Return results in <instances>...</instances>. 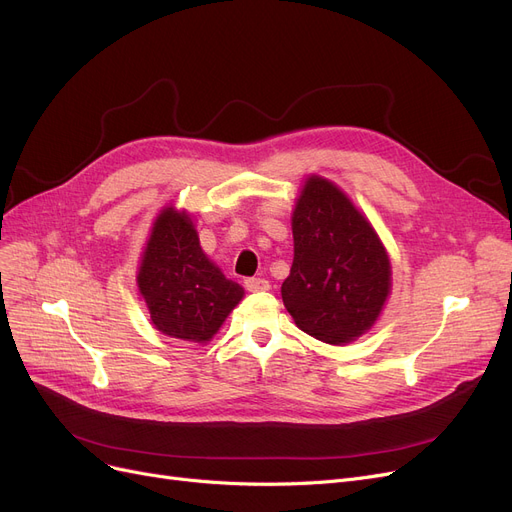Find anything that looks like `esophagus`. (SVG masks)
Listing matches in <instances>:
<instances>
[{
  "label": "esophagus",
  "mask_w": 512,
  "mask_h": 512,
  "mask_svg": "<svg viewBox=\"0 0 512 512\" xmlns=\"http://www.w3.org/2000/svg\"><path fill=\"white\" fill-rule=\"evenodd\" d=\"M245 288L249 292H261V290H270V282L265 278H247L245 280Z\"/></svg>",
  "instance_id": "34e87169"
}]
</instances>
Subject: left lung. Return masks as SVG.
I'll return each instance as SVG.
<instances>
[{
    "instance_id": "left-lung-1",
    "label": "left lung",
    "mask_w": 512,
    "mask_h": 512,
    "mask_svg": "<svg viewBox=\"0 0 512 512\" xmlns=\"http://www.w3.org/2000/svg\"><path fill=\"white\" fill-rule=\"evenodd\" d=\"M294 259L282 301L297 326L330 344L359 338L390 292V261L338 186L311 176L292 213Z\"/></svg>"
}]
</instances>
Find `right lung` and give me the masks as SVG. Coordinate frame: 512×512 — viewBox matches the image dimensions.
Returning <instances> with one entry per match:
<instances>
[{
	"label": "right lung",
	"mask_w": 512,
	"mask_h": 512,
	"mask_svg": "<svg viewBox=\"0 0 512 512\" xmlns=\"http://www.w3.org/2000/svg\"><path fill=\"white\" fill-rule=\"evenodd\" d=\"M153 326L166 336L207 342L242 299V290L199 245L186 213H159L137 276Z\"/></svg>",
	"instance_id": "obj_1"
}]
</instances>
